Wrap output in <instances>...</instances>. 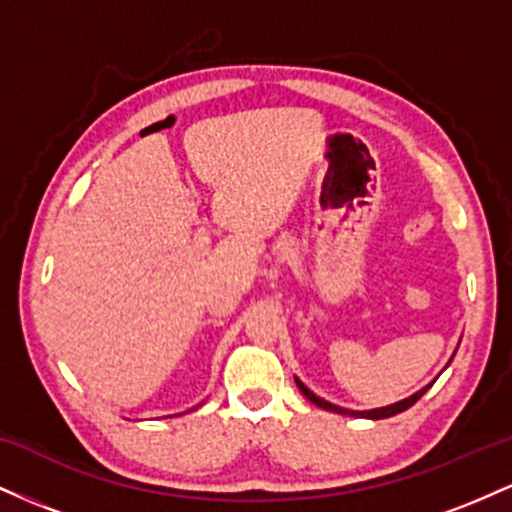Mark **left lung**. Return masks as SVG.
I'll list each match as a JSON object with an SVG mask.
<instances>
[{
  "label": "left lung",
  "instance_id": "8db88e82",
  "mask_svg": "<svg viewBox=\"0 0 512 512\" xmlns=\"http://www.w3.org/2000/svg\"><path fill=\"white\" fill-rule=\"evenodd\" d=\"M296 385H298V390H301L303 395L308 397L310 402L315 404V407L327 409V411H334V414L356 416V419H373V421H378V419H390V416L399 414V411L409 409L411 404H416V402H419L421 397H424V392H426L428 387H431L433 383H431V385H426V387H421V390H419V392H414V395H409V397L399 399V402H395V404H387V407H378V409H363V411H356V409H344V407H339V404H332V402H327V399L317 397L315 392H313V390H308V387H305L298 378H296Z\"/></svg>",
  "mask_w": 512,
  "mask_h": 512
}]
</instances>
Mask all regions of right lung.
Instances as JSON below:
<instances>
[{
    "mask_svg": "<svg viewBox=\"0 0 512 512\" xmlns=\"http://www.w3.org/2000/svg\"><path fill=\"white\" fill-rule=\"evenodd\" d=\"M197 407H199V404H197Z\"/></svg>",
    "mask_w": 512,
    "mask_h": 512,
    "instance_id": "add662e5",
    "label": "right lung"
}]
</instances>
